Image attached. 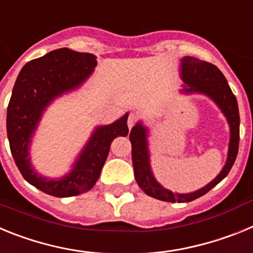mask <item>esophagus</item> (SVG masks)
I'll return each mask as SVG.
<instances>
[{
  "label": "esophagus",
  "instance_id": "obj_1",
  "mask_svg": "<svg viewBox=\"0 0 253 253\" xmlns=\"http://www.w3.org/2000/svg\"><path fill=\"white\" fill-rule=\"evenodd\" d=\"M137 120H138V116L135 115V114H130V115H129V118H128V128H129V130H130V129L133 128L134 125H135Z\"/></svg>",
  "mask_w": 253,
  "mask_h": 253
}]
</instances>
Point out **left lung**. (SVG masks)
<instances>
[{"instance_id":"obj_1","label":"left lung","mask_w":253,"mask_h":253,"mask_svg":"<svg viewBox=\"0 0 253 253\" xmlns=\"http://www.w3.org/2000/svg\"><path fill=\"white\" fill-rule=\"evenodd\" d=\"M180 77L184 82L180 93L184 95H204L209 97L223 113L229 125V144H228L227 161L222 171L214 180L202 189L193 193H173L163 187L156 180L151 166V151H149V128L142 120L131 128L129 139L131 142V160H133L134 176L140 189L147 195L162 202L189 203L205 195L209 190L218 185L228 172L231 171L238 153L240 146V113L236 96L232 92L224 75L216 66L208 63L194 57H184L180 60Z\"/></svg>"}]
</instances>
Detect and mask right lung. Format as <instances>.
<instances>
[{
	"instance_id": "1",
	"label": "right lung",
	"mask_w": 253,
	"mask_h": 253,
	"mask_svg": "<svg viewBox=\"0 0 253 253\" xmlns=\"http://www.w3.org/2000/svg\"><path fill=\"white\" fill-rule=\"evenodd\" d=\"M97 66L96 55L68 48L49 51L22 67L7 107V138L17 169L29 184L57 198L80 195L92 189L110 151L111 142L128 135L129 113L109 125H97L62 177L40 175L33 166L30 148L37 129L51 102L78 90Z\"/></svg>"
}]
</instances>
